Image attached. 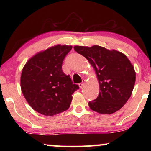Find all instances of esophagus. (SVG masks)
I'll return each mask as SVG.
<instances>
[{
    "label": "esophagus",
    "instance_id": "34e87169",
    "mask_svg": "<svg viewBox=\"0 0 151 151\" xmlns=\"http://www.w3.org/2000/svg\"><path fill=\"white\" fill-rule=\"evenodd\" d=\"M84 81H85V80H84V79H83V80H82V82H81V83H80V84H79V87H80V88H82V87H83Z\"/></svg>",
    "mask_w": 151,
    "mask_h": 151
}]
</instances>
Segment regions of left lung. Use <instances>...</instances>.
Here are the masks:
<instances>
[{
    "instance_id": "1",
    "label": "left lung",
    "mask_w": 151,
    "mask_h": 151,
    "mask_svg": "<svg viewBox=\"0 0 151 151\" xmlns=\"http://www.w3.org/2000/svg\"><path fill=\"white\" fill-rule=\"evenodd\" d=\"M73 48L94 68L100 84L98 98L88 102L90 109L101 114L119 110L131 97L135 82V69L128 58L98 45Z\"/></svg>"
}]
</instances>
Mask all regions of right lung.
<instances>
[{"label":"right lung","mask_w":151,"mask_h":151,"mask_svg":"<svg viewBox=\"0 0 151 151\" xmlns=\"http://www.w3.org/2000/svg\"><path fill=\"white\" fill-rule=\"evenodd\" d=\"M71 49L68 45L51 47L31 58L22 69V92L31 107L40 114L53 116L67 111L72 94L79 88L62 69Z\"/></svg>","instance_id":"1"}]
</instances>
